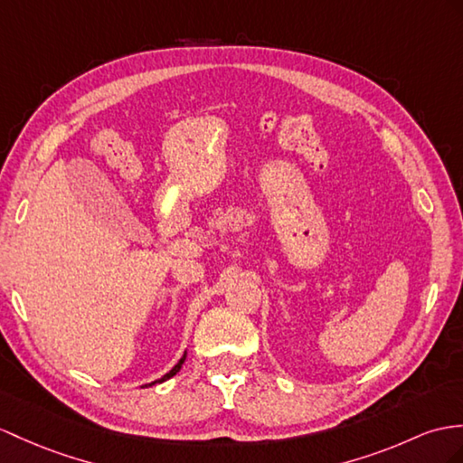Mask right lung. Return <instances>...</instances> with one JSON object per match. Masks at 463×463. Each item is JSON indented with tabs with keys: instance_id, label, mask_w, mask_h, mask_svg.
I'll return each instance as SVG.
<instances>
[{
	"instance_id": "obj_1",
	"label": "right lung",
	"mask_w": 463,
	"mask_h": 463,
	"mask_svg": "<svg viewBox=\"0 0 463 463\" xmlns=\"http://www.w3.org/2000/svg\"><path fill=\"white\" fill-rule=\"evenodd\" d=\"M184 359H186V352H184V355L183 357H180L178 359V364L171 369V371H168V373L166 375H163L161 379H156V381H153V383H149V385H145V387H153V385H156V383H165L166 379H171V377H175L176 373H178V371H180V367H183V364H184Z\"/></svg>"
}]
</instances>
